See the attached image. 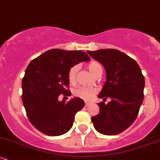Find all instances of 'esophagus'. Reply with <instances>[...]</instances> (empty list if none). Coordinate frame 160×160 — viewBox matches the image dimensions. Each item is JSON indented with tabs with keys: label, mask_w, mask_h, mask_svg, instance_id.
<instances>
[{
	"label": "esophagus",
	"mask_w": 160,
	"mask_h": 160,
	"mask_svg": "<svg viewBox=\"0 0 160 160\" xmlns=\"http://www.w3.org/2000/svg\"><path fill=\"white\" fill-rule=\"evenodd\" d=\"M89 102H85V105H86V107H88V106H89Z\"/></svg>",
	"instance_id": "1"
}]
</instances>
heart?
<instances>
[{"instance_id": "1", "label": "heart", "mask_w": 160, "mask_h": 160, "mask_svg": "<svg viewBox=\"0 0 160 160\" xmlns=\"http://www.w3.org/2000/svg\"><path fill=\"white\" fill-rule=\"evenodd\" d=\"M88 69L93 77L95 78H98L102 76L103 73L102 65L98 62H92L88 65ZM79 70V66L75 65L69 69L68 73V78L70 83L74 84L77 80V74ZM97 89L95 88L84 87V86H80L76 88L74 90V94L75 96L78 98L83 99L85 101H90L93 97L96 95Z\"/></svg>"}]
</instances>
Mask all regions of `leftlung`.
Here are the masks:
<instances>
[{
	"mask_svg": "<svg viewBox=\"0 0 160 160\" xmlns=\"http://www.w3.org/2000/svg\"><path fill=\"white\" fill-rule=\"evenodd\" d=\"M106 71V82L98 98L99 113L92 117L99 133L114 135L125 131L136 120L144 100V77L131 57L114 49L88 51ZM108 98L112 101L107 105Z\"/></svg>",
	"mask_w": 160,
	"mask_h": 160,
	"instance_id": "left-lung-1",
	"label": "left lung"
}]
</instances>
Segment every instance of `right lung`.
Returning <instances> with one entry per match:
<instances>
[{
  "instance_id": "right-lung-1",
  "label": "right lung",
  "mask_w": 160,
  "mask_h": 160,
  "mask_svg": "<svg viewBox=\"0 0 160 160\" xmlns=\"http://www.w3.org/2000/svg\"><path fill=\"white\" fill-rule=\"evenodd\" d=\"M89 56L80 50L52 49L33 59L22 81V100L29 121L37 129L49 136H58L72 127L77 112L85 106L74 98L65 102L58 96H70L68 73L72 66L89 62Z\"/></svg>"
}]
</instances>
